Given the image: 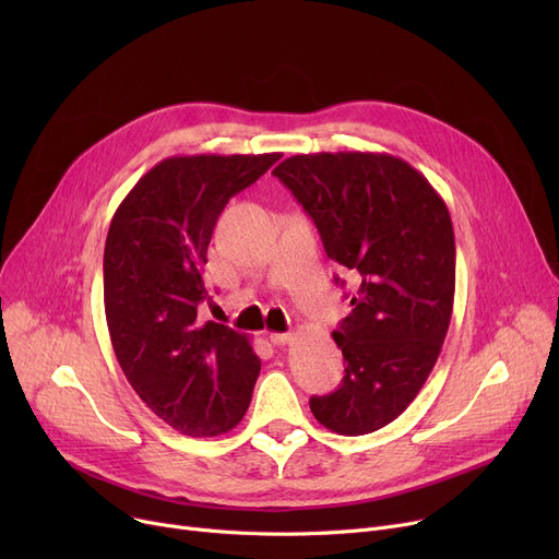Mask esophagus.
I'll list each match as a JSON object with an SVG mask.
<instances>
[{
	"instance_id": "34e87169",
	"label": "esophagus",
	"mask_w": 559,
	"mask_h": 559,
	"mask_svg": "<svg viewBox=\"0 0 559 559\" xmlns=\"http://www.w3.org/2000/svg\"><path fill=\"white\" fill-rule=\"evenodd\" d=\"M292 340H295V333H270V342L281 346V344H289Z\"/></svg>"
}]
</instances>
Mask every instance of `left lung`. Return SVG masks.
<instances>
[{"label":"left lung","mask_w":559,"mask_h":559,"mask_svg":"<svg viewBox=\"0 0 559 559\" xmlns=\"http://www.w3.org/2000/svg\"><path fill=\"white\" fill-rule=\"evenodd\" d=\"M274 176L312 217L329 258L360 281L333 333L342 385L312 396L310 409L333 432H373L415 401L442 350L455 297L449 209L421 171L390 154H299Z\"/></svg>","instance_id":"1"}]
</instances>
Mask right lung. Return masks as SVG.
<instances>
[{"label": "right lung", "mask_w": 559, "mask_h": 559, "mask_svg": "<svg viewBox=\"0 0 559 559\" xmlns=\"http://www.w3.org/2000/svg\"><path fill=\"white\" fill-rule=\"evenodd\" d=\"M278 158H165L110 219L104 308L117 362L146 407L190 437L228 432L251 403L260 358L249 337L197 310L209 299L201 274L217 217Z\"/></svg>", "instance_id": "obj_1"}]
</instances>
